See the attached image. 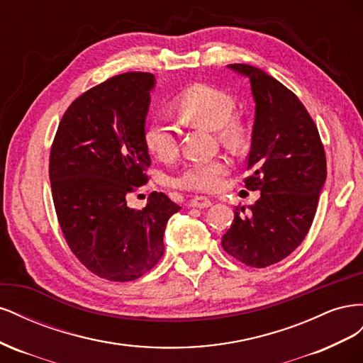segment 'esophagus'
Returning <instances> with one entry per match:
<instances>
[{
	"label": "esophagus",
	"instance_id": "34e87169",
	"mask_svg": "<svg viewBox=\"0 0 363 363\" xmlns=\"http://www.w3.org/2000/svg\"><path fill=\"white\" fill-rule=\"evenodd\" d=\"M189 206L196 207V208H207V207L212 206V201L206 199V196H195L194 200H191Z\"/></svg>",
	"mask_w": 363,
	"mask_h": 363
}]
</instances>
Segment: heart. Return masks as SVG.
<instances>
[{
  "mask_svg": "<svg viewBox=\"0 0 363 363\" xmlns=\"http://www.w3.org/2000/svg\"><path fill=\"white\" fill-rule=\"evenodd\" d=\"M177 113L192 125L219 131L227 142H236L242 133L239 123L232 119L236 103L233 96L216 87L195 84L186 89L174 103ZM144 142L148 152L159 160H169L177 152V139L171 124L152 119L145 127ZM230 164L225 159L192 162L174 179V186L196 192H215L224 184Z\"/></svg>",
  "mask_w": 363,
  "mask_h": 363,
  "instance_id": "b5f03b06",
  "label": "heart"
}]
</instances>
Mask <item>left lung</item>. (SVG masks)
Segmentation results:
<instances>
[{"instance_id": "obj_1", "label": "left lung", "mask_w": 363, "mask_h": 363, "mask_svg": "<svg viewBox=\"0 0 363 363\" xmlns=\"http://www.w3.org/2000/svg\"><path fill=\"white\" fill-rule=\"evenodd\" d=\"M228 69L250 80L256 103L245 188L260 199L236 208L223 248L248 267L265 268L288 257L312 225L327 179L320 133L294 92L265 71L244 63Z\"/></svg>"}]
</instances>
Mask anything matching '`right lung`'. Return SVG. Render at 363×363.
<instances>
[{"instance_id": "right-lung-1", "label": "right lung", "mask_w": 363, "mask_h": 363, "mask_svg": "<svg viewBox=\"0 0 363 363\" xmlns=\"http://www.w3.org/2000/svg\"><path fill=\"white\" fill-rule=\"evenodd\" d=\"M155 86L150 72H125L92 87L65 112L51 147V192L65 239L106 280L130 281L155 267L168 219L180 211L163 192H151L142 211L125 200L148 180L144 131Z\"/></svg>"}]
</instances>
